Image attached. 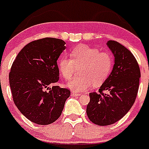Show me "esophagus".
I'll return each mask as SVG.
<instances>
[{
  "mask_svg": "<svg viewBox=\"0 0 149 149\" xmlns=\"http://www.w3.org/2000/svg\"><path fill=\"white\" fill-rule=\"evenodd\" d=\"M81 93H77V92H72L71 93V96H73V97H75V96H80L81 95Z\"/></svg>",
  "mask_w": 149,
  "mask_h": 149,
  "instance_id": "esophagus-1",
  "label": "esophagus"
}]
</instances>
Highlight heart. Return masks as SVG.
<instances>
[{"instance_id": "obj_1", "label": "heart", "mask_w": 149, "mask_h": 149, "mask_svg": "<svg viewBox=\"0 0 149 149\" xmlns=\"http://www.w3.org/2000/svg\"><path fill=\"white\" fill-rule=\"evenodd\" d=\"M70 57H62L58 62L60 73L65 80L73 76L76 68L81 66L79 74L68 83V86L75 91H84L95 84H102L107 79L113 67V57L107 51L100 52V49L88 45L76 47L70 52Z\"/></svg>"}]
</instances>
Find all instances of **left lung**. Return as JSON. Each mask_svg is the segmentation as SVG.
Returning <instances> with one entry per match:
<instances>
[{"label": "left lung", "instance_id": "1", "mask_svg": "<svg viewBox=\"0 0 149 149\" xmlns=\"http://www.w3.org/2000/svg\"><path fill=\"white\" fill-rule=\"evenodd\" d=\"M107 45L115 57L113 69L99 93H90L86 107L90 121L101 126L119 121L130 110L137 97L141 77L137 61L129 49L116 41L109 40Z\"/></svg>", "mask_w": 149, "mask_h": 149}]
</instances>
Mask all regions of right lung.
Returning a JSON list of instances; mask_svg holds the SVG:
<instances>
[{"label": "right lung", "mask_w": 149, "mask_h": 149, "mask_svg": "<svg viewBox=\"0 0 149 149\" xmlns=\"http://www.w3.org/2000/svg\"><path fill=\"white\" fill-rule=\"evenodd\" d=\"M65 42L56 38L29 42L19 52L9 73L13 102L30 121L39 125L54 123L61 115L70 91L58 86L57 61Z\"/></svg>", "instance_id": "right-lung-1"}]
</instances>
